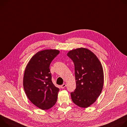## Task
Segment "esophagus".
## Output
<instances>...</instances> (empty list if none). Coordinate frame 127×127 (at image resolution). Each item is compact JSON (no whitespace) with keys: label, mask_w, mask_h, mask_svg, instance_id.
Returning a JSON list of instances; mask_svg holds the SVG:
<instances>
[{"label":"esophagus","mask_w":127,"mask_h":127,"mask_svg":"<svg viewBox=\"0 0 127 127\" xmlns=\"http://www.w3.org/2000/svg\"><path fill=\"white\" fill-rule=\"evenodd\" d=\"M65 86H66V84H63L61 86V88H62V89H63V88H65Z\"/></svg>","instance_id":"34e87169"}]
</instances>
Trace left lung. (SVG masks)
Wrapping results in <instances>:
<instances>
[{"label": "left lung", "mask_w": 127, "mask_h": 127, "mask_svg": "<svg viewBox=\"0 0 127 127\" xmlns=\"http://www.w3.org/2000/svg\"><path fill=\"white\" fill-rule=\"evenodd\" d=\"M67 55L75 65L76 88L71 93L72 100L79 107L87 108L96 101L102 90V64L96 55L86 48L70 50Z\"/></svg>", "instance_id": "1"}]
</instances>
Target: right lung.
I'll return each instance as SVG.
<instances>
[{"instance_id": "1", "label": "right lung", "mask_w": 127, "mask_h": 127, "mask_svg": "<svg viewBox=\"0 0 127 127\" xmlns=\"http://www.w3.org/2000/svg\"><path fill=\"white\" fill-rule=\"evenodd\" d=\"M60 53L56 49L41 50L34 55L24 72L23 86L30 101L42 110H47L56 103L59 88L51 80L49 68L52 60Z\"/></svg>"}]
</instances>
